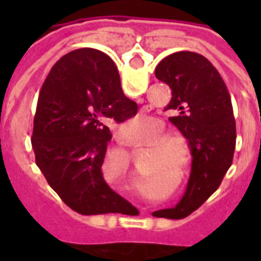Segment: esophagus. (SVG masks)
I'll return each mask as SVG.
<instances>
[{
    "mask_svg": "<svg viewBox=\"0 0 261 261\" xmlns=\"http://www.w3.org/2000/svg\"><path fill=\"white\" fill-rule=\"evenodd\" d=\"M116 140H117V142H120V144H125V141L121 137H116Z\"/></svg>",
    "mask_w": 261,
    "mask_h": 261,
    "instance_id": "34e87169",
    "label": "esophagus"
}]
</instances>
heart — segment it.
I'll return each mask as SVG.
<instances>
[{"label":"heart","instance_id":"1","mask_svg":"<svg viewBox=\"0 0 261 261\" xmlns=\"http://www.w3.org/2000/svg\"><path fill=\"white\" fill-rule=\"evenodd\" d=\"M148 120H140V124H147ZM142 130H148V136L145 138V142L144 145H152V144H156L158 141H161L165 136V125L159 121V120H153L151 124L148 125L147 128H142ZM138 133L133 134V137H137ZM158 149L161 152L166 155L170 161H175L176 164H181L185 158H186L187 148L181 144H176L175 140H165V141H161L158 144ZM128 159L123 158L121 159V166L123 169L128 170ZM128 180L133 181L134 177L131 173H128Z\"/></svg>","mask_w":261,"mask_h":261}]
</instances>
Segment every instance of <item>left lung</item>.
Wrapping results in <instances>:
<instances>
[{
	"instance_id": "left-lung-1",
	"label": "left lung",
	"mask_w": 261,
	"mask_h": 261,
	"mask_svg": "<svg viewBox=\"0 0 261 261\" xmlns=\"http://www.w3.org/2000/svg\"><path fill=\"white\" fill-rule=\"evenodd\" d=\"M155 76L169 85L172 99L165 110L169 121L187 140L192 172L186 192L165 218H186L211 196L233 159L236 124L229 92L224 80L201 54L177 51L165 57Z\"/></svg>"
}]
</instances>
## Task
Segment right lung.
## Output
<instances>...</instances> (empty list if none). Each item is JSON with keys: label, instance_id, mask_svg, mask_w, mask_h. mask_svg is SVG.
<instances>
[{"label": "right lung", "instance_id": "1", "mask_svg": "<svg viewBox=\"0 0 261 261\" xmlns=\"http://www.w3.org/2000/svg\"><path fill=\"white\" fill-rule=\"evenodd\" d=\"M137 108L123 93L113 60L99 50H74L48 72L32 147L47 183L75 213H131L130 202L106 183L102 165L112 140L108 125L136 116Z\"/></svg>", "mask_w": 261, "mask_h": 261}]
</instances>
